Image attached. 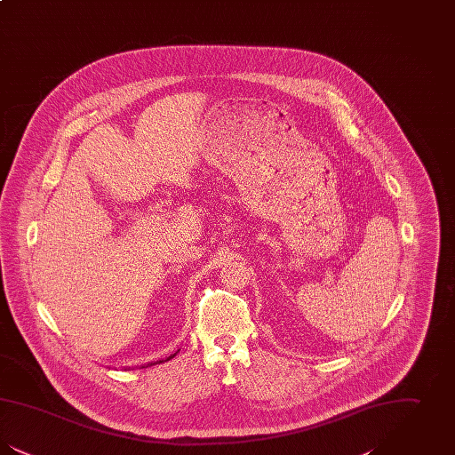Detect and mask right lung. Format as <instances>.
<instances>
[{
	"label": "right lung",
	"mask_w": 455,
	"mask_h": 455,
	"mask_svg": "<svg viewBox=\"0 0 455 455\" xmlns=\"http://www.w3.org/2000/svg\"><path fill=\"white\" fill-rule=\"evenodd\" d=\"M173 356H175V353L171 355L167 360H171V358H173ZM167 360H158V362H155V363H148V367H152V365H158V363H164V362H167Z\"/></svg>",
	"instance_id": "1"
}]
</instances>
